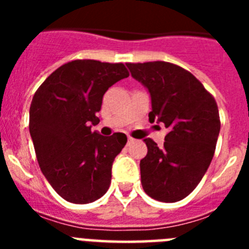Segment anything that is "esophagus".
<instances>
[{
	"label": "esophagus",
	"mask_w": 249,
	"mask_h": 249,
	"mask_svg": "<svg viewBox=\"0 0 249 249\" xmlns=\"http://www.w3.org/2000/svg\"><path fill=\"white\" fill-rule=\"evenodd\" d=\"M133 141H135V140H133V138H132V137L127 138V142H128V143H131V142H133Z\"/></svg>",
	"instance_id": "obj_1"
}]
</instances>
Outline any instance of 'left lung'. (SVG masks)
Segmentation results:
<instances>
[{
    "instance_id": "obj_1",
    "label": "left lung",
    "mask_w": 249,
    "mask_h": 249,
    "mask_svg": "<svg viewBox=\"0 0 249 249\" xmlns=\"http://www.w3.org/2000/svg\"><path fill=\"white\" fill-rule=\"evenodd\" d=\"M132 77L151 94L149 122L163 123L168 133L158 147L146 138L141 160L144 192L166 203L183 199L198 186L214 155L221 129L214 97L191 72L163 61L127 63Z\"/></svg>"
}]
</instances>
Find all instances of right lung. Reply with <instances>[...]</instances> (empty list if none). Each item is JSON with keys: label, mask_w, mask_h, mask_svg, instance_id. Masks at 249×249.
Here are the masks:
<instances>
[{"label": "right lung", "mask_w": 249, "mask_h": 249, "mask_svg": "<svg viewBox=\"0 0 249 249\" xmlns=\"http://www.w3.org/2000/svg\"><path fill=\"white\" fill-rule=\"evenodd\" d=\"M129 73L123 63L71 61L50 74L30 107V133L39 168L63 199L86 204L101 198L111 184L124 133L103 137L91 127L106 91Z\"/></svg>", "instance_id": "right-lung-1"}]
</instances>
